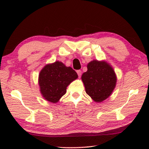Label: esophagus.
Segmentation results:
<instances>
[{
	"label": "esophagus",
	"mask_w": 149,
	"mask_h": 149,
	"mask_svg": "<svg viewBox=\"0 0 149 149\" xmlns=\"http://www.w3.org/2000/svg\"><path fill=\"white\" fill-rule=\"evenodd\" d=\"M81 73H82V72L81 71V70H77V74L79 77H80L81 75Z\"/></svg>",
	"instance_id": "obj_1"
}]
</instances>
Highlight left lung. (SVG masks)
Returning a JSON list of instances; mask_svg holds the SVG:
<instances>
[{
    "mask_svg": "<svg viewBox=\"0 0 149 149\" xmlns=\"http://www.w3.org/2000/svg\"><path fill=\"white\" fill-rule=\"evenodd\" d=\"M87 94L95 102H102L112 95L116 85L114 69L105 61L93 60L87 64V71L82 74Z\"/></svg>",
    "mask_w": 149,
    "mask_h": 149,
    "instance_id": "obj_1",
    "label": "left lung"
}]
</instances>
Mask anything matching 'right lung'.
Instances as JSON below:
<instances>
[{
	"mask_svg": "<svg viewBox=\"0 0 149 149\" xmlns=\"http://www.w3.org/2000/svg\"><path fill=\"white\" fill-rule=\"evenodd\" d=\"M76 72L71 67L56 61L42 68L39 74L40 92L47 101L56 103L66 93L67 87L77 79Z\"/></svg>",
	"mask_w": 149,
	"mask_h": 149,
	"instance_id": "obj_1",
	"label": "right lung"
}]
</instances>
